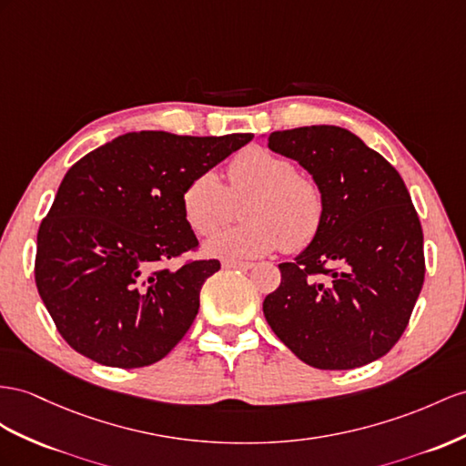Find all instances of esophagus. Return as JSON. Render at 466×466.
<instances>
[{
	"instance_id": "34e87169",
	"label": "esophagus",
	"mask_w": 466,
	"mask_h": 466,
	"mask_svg": "<svg viewBox=\"0 0 466 466\" xmlns=\"http://www.w3.org/2000/svg\"><path fill=\"white\" fill-rule=\"evenodd\" d=\"M252 261H236V259H224L222 268L224 269H252Z\"/></svg>"
}]
</instances>
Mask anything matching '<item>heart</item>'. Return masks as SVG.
Segmentation results:
<instances>
[{
    "label": "heart",
    "mask_w": 466,
    "mask_h": 466,
    "mask_svg": "<svg viewBox=\"0 0 466 466\" xmlns=\"http://www.w3.org/2000/svg\"><path fill=\"white\" fill-rule=\"evenodd\" d=\"M242 224L207 244L212 256L256 258L273 249H299L313 240L325 214L323 188L297 173L291 159L266 147H248L232 159L228 185L214 171L198 173L181 195L185 220L198 236H212L240 205Z\"/></svg>",
    "instance_id": "b5f03b06"
}]
</instances>
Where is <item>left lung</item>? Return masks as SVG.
Segmentation results:
<instances>
[{"instance_id":"8db88e82","label":"left lung","mask_w":466,"mask_h":466,"mask_svg":"<svg viewBox=\"0 0 466 466\" xmlns=\"http://www.w3.org/2000/svg\"><path fill=\"white\" fill-rule=\"evenodd\" d=\"M268 147L323 188L320 228L264 299L271 330L320 370H350L388 354L423 288V230L403 178L337 126L273 131Z\"/></svg>"}]
</instances>
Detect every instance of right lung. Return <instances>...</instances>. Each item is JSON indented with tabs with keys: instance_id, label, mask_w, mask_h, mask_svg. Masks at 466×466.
<instances>
[{
	"instance_id": "1",
	"label": "right lung",
	"mask_w": 466,
	"mask_h": 466,
	"mask_svg": "<svg viewBox=\"0 0 466 466\" xmlns=\"http://www.w3.org/2000/svg\"><path fill=\"white\" fill-rule=\"evenodd\" d=\"M131 131L70 167L37 234L35 283L61 337L82 356L141 368L169 354L198 313L218 259L197 249L181 195L190 178L252 139Z\"/></svg>"
}]
</instances>
